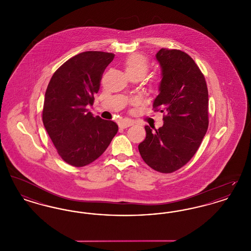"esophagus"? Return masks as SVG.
I'll return each mask as SVG.
<instances>
[{"label":"esophagus","instance_id":"34e87169","mask_svg":"<svg viewBox=\"0 0 251 251\" xmlns=\"http://www.w3.org/2000/svg\"><path fill=\"white\" fill-rule=\"evenodd\" d=\"M132 124H133V122L131 121V120H122L120 123V128H122V129H125V128L130 127Z\"/></svg>","mask_w":251,"mask_h":251}]
</instances>
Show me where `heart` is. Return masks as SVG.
<instances>
[{
    "mask_svg": "<svg viewBox=\"0 0 251 251\" xmlns=\"http://www.w3.org/2000/svg\"><path fill=\"white\" fill-rule=\"evenodd\" d=\"M150 67L149 60L140 53H132L124 61V69L128 76L141 75L144 76Z\"/></svg>",
    "mask_w": 251,
    "mask_h": 251,
    "instance_id": "b5f03b06",
    "label": "heart"
}]
</instances>
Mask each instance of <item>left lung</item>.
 Returning <instances> with one entry per match:
<instances>
[{"label":"left lung","instance_id":"1","mask_svg":"<svg viewBox=\"0 0 251 251\" xmlns=\"http://www.w3.org/2000/svg\"><path fill=\"white\" fill-rule=\"evenodd\" d=\"M162 80L153 108L165 113L164 125L147 132L138 150L145 163L161 173L187 164L199 150L208 129V88L200 68L179 50L156 53Z\"/></svg>","mask_w":251,"mask_h":251}]
</instances>
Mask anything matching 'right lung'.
Masks as SVG:
<instances>
[{
    "instance_id": "1",
    "label": "right lung",
    "mask_w": 251,
    "mask_h": 251,
    "mask_svg": "<svg viewBox=\"0 0 251 251\" xmlns=\"http://www.w3.org/2000/svg\"><path fill=\"white\" fill-rule=\"evenodd\" d=\"M114 57V53L104 51L81 52L65 62L49 83L43 124L58 154L73 167L94 162L119 131L117 123L94 117L87 109Z\"/></svg>"
}]
</instances>
